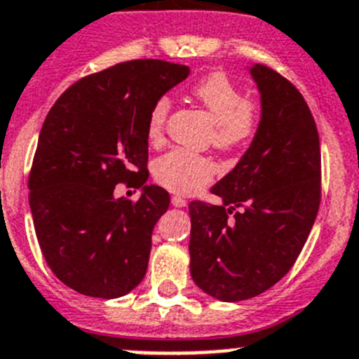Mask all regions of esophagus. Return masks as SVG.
<instances>
[{
	"label": "esophagus",
	"mask_w": 359,
	"mask_h": 359,
	"mask_svg": "<svg viewBox=\"0 0 359 359\" xmlns=\"http://www.w3.org/2000/svg\"><path fill=\"white\" fill-rule=\"evenodd\" d=\"M170 201H172V205L177 206V208H183V206H187V201L183 199L182 196H172V199H170Z\"/></svg>",
	"instance_id": "1"
}]
</instances>
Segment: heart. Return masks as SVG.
Instances as JSON below:
<instances>
[{
  "instance_id": "b5f03b06",
  "label": "heart",
  "mask_w": 359,
  "mask_h": 359,
  "mask_svg": "<svg viewBox=\"0 0 359 359\" xmlns=\"http://www.w3.org/2000/svg\"><path fill=\"white\" fill-rule=\"evenodd\" d=\"M192 94L215 121L213 146L220 151H236L248 146L262 124V110L256 101L248 100L244 90L222 72H213L197 81ZM170 100L158 97L147 115L146 135L151 144H160L170 114ZM154 180L177 194H192L208 183L215 174V163L208 156L172 149L162 154L153 165Z\"/></svg>"
}]
</instances>
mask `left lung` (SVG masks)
<instances>
[{
    "instance_id": "obj_1",
    "label": "left lung",
    "mask_w": 359,
    "mask_h": 359,
    "mask_svg": "<svg viewBox=\"0 0 359 359\" xmlns=\"http://www.w3.org/2000/svg\"><path fill=\"white\" fill-rule=\"evenodd\" d=\"M251 74L262 124L251 147L212 194L192 201L190 274L212 297L236 302L263 294L294 267L320 206V142L294 83L267 65Z\"/></svg>"
}]
</instances>
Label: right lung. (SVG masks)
I'll list each match as a JSON object with an SVG mask.
<instances>
[{
	"instance_id": "obj_1",
	"label": "right lung",
	"mask_w": 359,
	"mask_h": 359,
	"mask_svg": "<svg viewBox=\"0 0 359 359\" xmlns=\"http://www.w3.org/2000/svg\"><path fill=\"white\" fill-rule=\"evenodd\" d=\"M165 60H130L72 83L49 110L29 170V208L46 263L64 285L115 299L144 279L167 190L147 182V115L189 76ZM143 187L139 202L114 185Z\"/></svg>"
}]
</instances>
